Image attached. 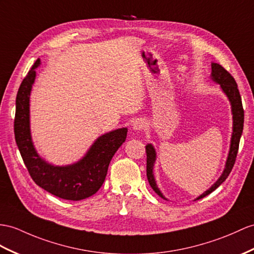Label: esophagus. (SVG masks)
<instances>
[{
	"instance_id": "1",
	"label": "esophagus",
	"mask_w": 254,
	"mask_h": 254,
	"mask_svg": "<svg viewBox=\"0 0 254 254\" xmlns=\"http://www.w3.org/2000/svg\"><path fill=\"white\" fill-rule=\"evenodd\" d=\"M145 127V123H144V121H142V120H135L134 122H133V124H132V128L134 129V130H142V129H143Z\"/></svg>"
}]
</instances>
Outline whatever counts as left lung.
Listing matches in <instances>:
<instances>
[{"label": "left lung", "mask_w": 254, "mask_h": 254, "mask_svg": "<svg viewBox=\"0 0 254 254\" xmlns=\"http://www.w3.org/2000/svg\"><path fill=\"white\" fill-rule=\"evenodd\" d=\"M211 67H212V73H211L212 79L215 83L221 85V88L223 89V91L225 92L226 96L228 97V99H230V101H231L234 126H233V134H232V141H231V150H230V154H228L223 174H222L219 180L216 181L211 188H210L208 190H206L205 193L200 195L198 198H197V200L203 198V197H206L210 193H212V191L218 189L220 185L226 180V178L230 176L233 167L235 165V162H236L238 147H239V141H240L241 133H243V129H244L245 112H244L243 102H241V97H240L239 90L237 87L236 80H235V78L231 75V73L226 71L221 64H212ZM145 152H146V177H147L148 183H150L151 188L158 196L166 199L165 196L160 193L159 189L157 188L156 182H155V180H154V176H153V166H154V162H155V158H156L155 150H154V147L151 144H147L145 146Z\"/></svg>", "instance_id": "1"}]
</instances>
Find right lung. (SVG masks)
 <instances>
[{"label":"right lung","mask_w":254,"mask_h":254,"mask_svg":"<svg viewBox=\"0 0 254 254\" xmlns=\"http://www.w3.org/2000/svg\"><path fill=\"white\" fill-rule=\"evenodd\" d=\"M39 65L40 59L22 79L17 92L14 121L17 146L29 175L40 188L63 199H85L96 194L106 180L111 159L126 140L127 128L117 129L98 138L85 157L76 164L55 167L44 162L34 150L29 126L30 91Z\"/></svg>","instance_id":"obj_1"}]
</instances>
